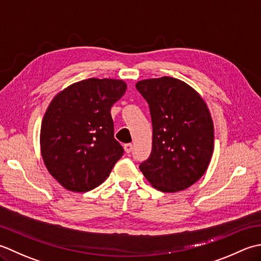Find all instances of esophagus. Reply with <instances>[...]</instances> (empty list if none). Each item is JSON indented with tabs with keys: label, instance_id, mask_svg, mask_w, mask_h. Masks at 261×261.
Listing matches in <instances>:
<instances>
[{
	"label": "esophagus",
	"instance_id": "obj_1",
	"mask_svg": "<svg viewBox=\"0 0 261 261\" xmlns=\"http://www.w3.org/2000/svg\"><path fill=\"white\" fill-rule=\"evenodd\" d=\"M124 150L126 153H130L133 150V144H130V143H127V144L124 145Z\"/></svg>",
	"mask_w": 261,
	"mask_h": 261
}]
</instances>
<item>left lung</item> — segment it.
I'll return each instance as SVG.
<instances>
[{
    "label": "left lung",
    "instance_id": "8db88e82",
    "mask_svg": "<svg viewBox=\"0 0 261 261\" xmlns=\"http://www.w3.org/2000/svg\"><path fill=\"white\" fill-rule=\"evenodd\" d=\"M150 107L152 152L140 164L154 188L175 193L194 185L208 168L214 126L205 101L188 84L163 76L136 83Z\"/></svg>",
    "mask_w": 261,
    "mask_h": 261
}]
</instances>
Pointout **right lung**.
I'll return each mask as SVG.
<instances>
[{"mask_svg": "<svg viewBox=\"0 0 261 261\" xmlns=\"http://www.w3.org/2000/svg\"><path fill=\"white\" fill-rule=\"evenodd\" d=\"M126 89L123 80L92 77L73 83L51 100L41 123V156L65 189H94L123 156L110 109Z\"/></svg>", "mask_w": 261, "mask_h": 261, "instance_id": "right-lung-1", "label": "right lung"}]
</instances>
